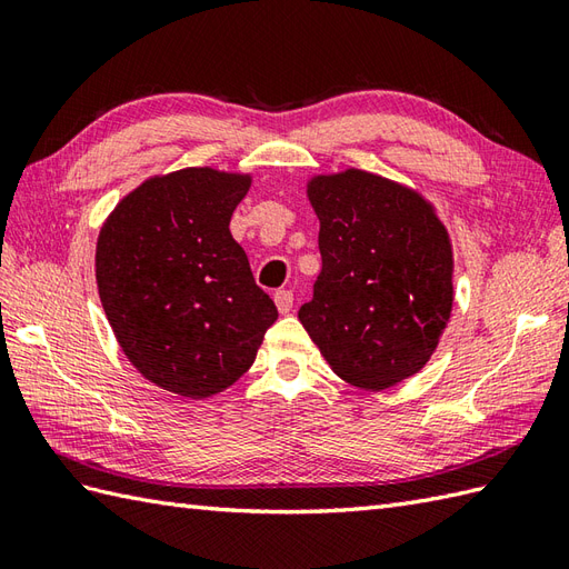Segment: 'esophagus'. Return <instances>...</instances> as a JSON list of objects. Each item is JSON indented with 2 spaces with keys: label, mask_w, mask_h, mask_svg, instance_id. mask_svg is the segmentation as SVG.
<instances>
[{
  "label": "esophagus",
  "mask_w": 569,
  "mask_h": 569,
  "mask_svg": "<svg viewBox=\"0 0 569 569\" xmlns=\"http://www.w3.org/2000/svg\"><path fill=\"white\" fill-rule=\"evenodd\" d=\"M273 302H276V308H279L281 315H288L290 310H293V293H290V290H286V288L276 290Z\"/></svg>",
  "instance_id": "esophagus-1"
}]
</instances>
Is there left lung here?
Masks as SVG:
<instances>
[{
	"label": "left lung",
	"mask_w": 569,
	"mask_h": 569,
	"mask_svg": "<svg viewBox=\"0 0 569 569\" xmlns=\"http://www.w3.org/2000/svg\"><path fill=\"white\" fill-rule=\"evenodd\" d=\"M322 271L298 317L331 370L387 389L435 353L451 300V244L430 203L366 170L308 184Z\"/></svg>",
	"instance_id": "8db88e82"
}]
</instances>
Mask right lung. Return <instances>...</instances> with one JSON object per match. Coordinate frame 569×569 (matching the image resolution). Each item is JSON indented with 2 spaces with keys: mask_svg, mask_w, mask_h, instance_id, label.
Segmentation results:
<instances>
[{
  "mask_svg": "<svg viewBox=\"0 0 569 569\" xmlns=\"http://www.w3.org/2000/svg\"><path fill=\"white\" fill-rule=\"evenodd\" d=\"M247 189L250 174L178 170L137 187L100 230L96 281L114 337L180 397L240 380L279 317L228 228Z\"/></svg>",
  "mask_w": 569,
  "mask_h": 569,
  "instance_id": "1",
  "label": "right lung"
}]
</instances>
